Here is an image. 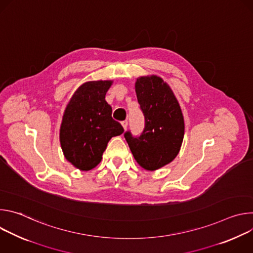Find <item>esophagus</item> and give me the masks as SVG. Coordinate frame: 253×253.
<instances>
[{"label": "esophagus", "instance_id": "1", "mask_svg": "<svg viewBox=\"0 0 253 253\" xmlns=\"http://www.w3.org/2000/svg\"><path fill=\"white\" fill-rule=\"evenodd\" d=\"M121 124H122L123 128L126 130V129H127V126H128V121H127V120H125V121H122V122H121Z\"/></svg>", "mask_w": 253, "mask_h": 253}]
</instances>
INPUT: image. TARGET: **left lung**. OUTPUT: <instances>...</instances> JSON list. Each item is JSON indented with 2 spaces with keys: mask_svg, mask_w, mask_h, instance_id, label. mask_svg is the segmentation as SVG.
Here are the masks:
<instances>
[{
  "mask_svg": "<svg viewBox=\"0 0 253 253\" xmlns=\"http://www.w3.org/2000/svg\"><path fill=\"white\" fill-rule=\"evenodd\" d=\"M145 127L139 137H124L137 163L154 171L174 160L184 137L181 108L171 88L158 76L139 77L135 83Z\"/></svg>",
  "mask_w": 253,
  "mask_h": 253,
  "instance_id": "obj_1",
  "label": "left lung"
}]
</instances>
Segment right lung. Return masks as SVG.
<instances>
[{
    "label": "right lung",
    "mask_w": 253,
    "mask_h": 253,
    "mask_svg": "<svg viewBox=\"0 0 253 253\" xmlns=\"http://www.w3.org/2000/svg\"><path fill=\"white\" fill-rule=\"evenodd\" d=\"M112 81L82 84L70 99L60 127V143L65 158L82 171L96 167L107 144L124 132L112 118V108L105 100Z\"/></svg>",
    "instance_id": "add662e5"
}]
</instances>
